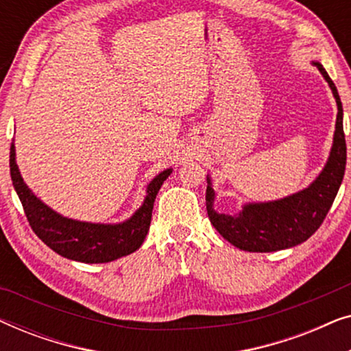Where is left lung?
I'll list each match as a JSON object with an SVG mask.
<instances>
[{
    "label": "left lung",
    "mask_w": 351,
    "mask_h": 351,
    "mask_svg": "<svg viewBox=\"0 0 351 351\" xmlns=\"http://www.w3.org/2000/svg\"><path fill=\"white\" fill-rule=\"evenodd\" d=\"M313 65L328 81L337 104L332 148L318 177L306 189L297 193L265 203H246L238 214L233 215L217 213L214 209L215 191L210 177H206L208 179L206 209L210 223L228 243L241 251L275 252L306 241L323 223L343 180L347 145H345L343 134L342 102L337 88L329 78L324 66L316 60H313Z\"/></svg>",
    "instance_id": "8db88e82"
}]
</instances>
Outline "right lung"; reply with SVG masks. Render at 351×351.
<instances>
[{
	"mask_svg": "<svg viewBox=\"0 0 351 351\" xmlns=\"http://www.w3.org/2000/svg\"><path fill=\"white\" fill-rule=\"evenodd\" d=\"M9 167L14 190L21 199L33 232L59 256L83 263H107L129 256L142 246L152 222L153 203L172 167L161 171L147 185L141 208L119 223H93L69 219L43 203L23 182L16 162V145H11Z\"/></svg>",
	"mask_w": 351,
	"mask_h": 351,
	"instance_id": "obj_1",
	"label": "right lung"
}]
</instances>
